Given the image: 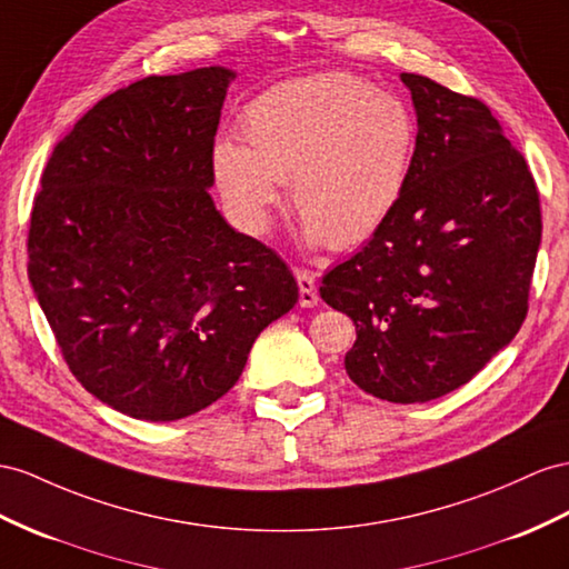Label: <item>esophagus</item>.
<instances>
[{
	"label": "esophagus",
	"mask_w": 569,
	"mask_h": 569,
	"mask_svg": "<svg viewBox=\"0 0 569 569\" xmlns=\"http://www.w3.org/2000/svg\"><path fill=\"white\" fill-rule=\"evenodd\" d=\"M296 279H298V288H300V305L302 308H312V305H317V300H319L315 276L308 269H296Z\"/></svg>",
	"instance_id": "obj_1"
}]
</instances>
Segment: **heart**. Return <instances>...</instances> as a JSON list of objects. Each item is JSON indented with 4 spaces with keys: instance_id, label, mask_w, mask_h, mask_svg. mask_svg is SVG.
Listing matches in <instances>:
<instances>
[{
    "instance_id": "heart-1",
    "label": "heart",
    "mask_w": 569,
    "mask_h": 569,
    "mask_svg": "<svg viewBox=\"0 0 569 569\" xmlns=\"http://www.w3.org/2000/svg\"><path fill=\"white\" fill-rule=\"evenodd\" d=\"M244 146L218 141L216 184L230 211L264 232L281 182L317 244L348 250L395 213L416 153V120L368 79L327 71L273 86L242 112Z\"/></svg>"
}]
</instances>
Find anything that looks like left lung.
<instances>
[{
    "instance_id": "obj_1",
    "label": "left lung",
    "mask_w": 569,
    "mask_h": 569,
    "mask_svg": "<svg viewBox=\"0 0 569 569\" xmlns=\"http://www.w3.org/2000/svg\"><path fill=\"white\" fill-rule=\"evenodd\" d=\"M401 81L418 114L409 182L319 296L356 325L348 377L418 403L473 380L517 337L543 223L529 163L483 100L406 71Z\"/></svg>"
}]
</instances>
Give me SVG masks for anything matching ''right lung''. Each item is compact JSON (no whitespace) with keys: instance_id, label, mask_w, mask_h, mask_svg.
<instances>
[{"instance_id":"obj_1","label":"right lung","mask_w":569,"mask_h":569,"mask_svg":"<svg viewBox=\"0 0 569 569\" xmlns=\"http://www.w3.org/2000/svg\"><path fill=\"white\" fill-rule=\"evenodd\" d=\"M223 67L146 77L57 141L28 226V279L71 375L139 420H180L238 382L298 302L271 247L216 211Z\"/></svg>"}]
</instances>
